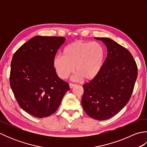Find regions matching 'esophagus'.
<instances>
[{"mask_svg":"<svg viewBox=\"0 0 147 147\" xmlns=\"http://www.w3.org/2000/svg\"><path fill=\"white\" fill-rule=\"evenodd\" d=\"M76 86V84H74V83H69V87H70V88H73L74 86Z\"/></svg>","mask_w":147,"mask_h":147,"instance_id":"1","label":"esophagus"}]
</instances>
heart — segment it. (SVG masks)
I'll return each mask as SVG.
<instances>
[{"mask_svg":"<svg viewBox=\"0 0 147 147\" xmlns=\"http://www.w3.org/2000/svg\"><path fill=\"white\" fill-rule=\"evenodd\" d=\"M105 59V51L98 42L76 41L67 45L62 55H56L53 65L56 73L62 80L67 79L74 71V80L89 81L100 71Z\"/></svg>","mask_w":147,"mask_h":147,"instance_id":"b5f03b06","label":"heart"}]
</instances>
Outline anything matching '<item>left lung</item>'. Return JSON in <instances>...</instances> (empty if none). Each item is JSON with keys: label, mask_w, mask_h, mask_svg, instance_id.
Here are the masks:
<instances>
[{"label": "left lung", "mask_w": 147, "mask_h": 147, "mask_svg": "<svg viewBox=\"0 0 147 147\" xmlns=\"http://www.w3.org/2000/svg\"><path fill=\"white\" fill-rule=\"evenodd\" d=\"M107 47V55L100 71L83 85L82 104L86 114L94 119L113 117L129 102L138 75L130 52L108 38H96Z\"/></svg>", "instance_id": "8db88e82"}]
</instances>
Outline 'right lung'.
Returning a JSON list of instances; mask_svg holds the SVG:
<instances>
[{"label":"right lung","mask_w":147,"mask_h":147,"mask_svg":"<svg viewBox=\"0 0 147 147\" xmlns=\"http://www.w3.org/2000/svg\"><path fill=\"white\" fill-rule=\"evenodd\" d=\"M65 38L36 36L14 53L11 64L10 85L19 105L38 118L57 111L69 84L59 78L53 65Z\"/></svg>","instance_id":"add662e5"}]
</instances>
